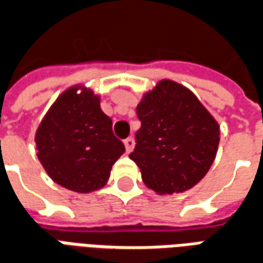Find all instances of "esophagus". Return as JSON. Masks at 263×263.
Masks as SVG:
<instances>
[{
	"mask_svg": "<svg viewBox=\"0 0 263 263\" xmlns=\"http://www.w3.org/2000/svg\"><path fill=\"white\" fill-rule=\"evenodd\" d=\"M124 145H125V149H126V152L129 154L131 152L132 149H134V145H135V142H134V138H126L125 141H124Z\"/></svg>",
	"mask_w": 263,
	"mask_h": 263,
	"instance_id": "34e87169",
	"label": "esophagus"
}]
</instances>
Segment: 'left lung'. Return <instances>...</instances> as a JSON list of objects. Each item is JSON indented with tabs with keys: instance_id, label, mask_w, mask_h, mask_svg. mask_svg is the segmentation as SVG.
<instances>
[{
	"instance_id": "left-lung-1",
	"label": "left lung",
	"mask_w": 263,
	"mask_h": 263,
	"mask_svg": "<svg viewBox=\"0 0 263 263\" xmlns=\"http://www.w3.org/2000/svg\"><path fill=\"white\" fill-rule=\"evenodd\" d=\"M141 128L129 154L143 183L159 194L196 186L214 162L220 126L193 92L162 80L138 104Z\"/></svg>"
}]
</instances>
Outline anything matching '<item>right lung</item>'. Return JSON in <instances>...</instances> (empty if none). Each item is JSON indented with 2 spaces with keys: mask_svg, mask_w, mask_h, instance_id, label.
Segmentation results:
<instances>
[{
  "mask_svg": "<svg viewBox=\"0 0 263 263\" xmlns=\"http://www.w3.org/2000/svg\"><path fill=\"white\" fill-rule=\"evenodd\" d=\"M69 88L50 107L37 128V158L53 182L90 193L107 183L125 146L112 132V121L91 90Z\"/></svg>",
  "mask_w": 263,
  "mask_h": 263,
  "instance_id": "add662e5",
  "label": "right lung"
}]
</instances>
